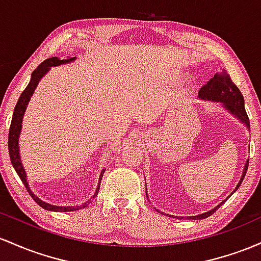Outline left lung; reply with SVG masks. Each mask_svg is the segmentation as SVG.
Returning a JSON list of instances; mask_svg holds the SVG:
<instances>
[{"instance_id": "1", "label": "left lung", "mask_w": 261, "mask_h": 261, "mask_svg": "<svg viewBox=\"0 0 261 261\" xmlns=\"http://www.w3.org/2000/svg\"><path fill=\"white\" fill-rule=\"evenodd\" d=\"M198 97L201 99H208V101H215V102H222L223 103V107L227 108L230 113L234 117L239 119V121L244 123L247 125L248 129H250V122H249L247 111L244 108V97H243L242 92L239 91V89L237 87V85L233 83L230 76L227 74L225 71L219 72V74H216L212 79L204 85L203 87H201L200 92H198ZM249 162H247L244 166V170H243V175L239 184L237 185L236 190L239 189L241 184L243 182V178H244L245 174H247ZM234 190V191H236ZM146 195V191H145ZM148 197V196H146ZM222 203H219L217 207H215L213 210L208 211V212H204L202 215L198 216H191V217H176V218H189V219H204L210 217L211 215L216 212L219 208V206H222ZM160 212V211H158Z\"/></svg>"}]
</instances>
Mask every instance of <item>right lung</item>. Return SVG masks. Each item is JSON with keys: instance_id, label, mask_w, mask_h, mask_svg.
Listing matches in <instances>:
<instances>
[{"instance_id": "add662e5", "label": "right lung", "mask_w": 261, "mask_h": 261, "mask_svg": "<svg viewBox=\"0 0 261 261\" xmlns=\"http://www.w3.org/2000/svg\"><path fill=\"white\" fill-rule=\"evenodd\" d=\"M75 59L76 58H70V59L60 60L58 57L49 58V59L44 60L43 63L40 64V65L38 66L33 72H32L31 81H29L28 86L25 87L24 91L22 92V95L19 96L18 102H17L16 107H14L12 122H11V127H10V134H8V151H10L11 163H12L14 170H16V172L18 174V176L20 180H22V182L24 184L25 189H27V191L29 192V195H31V197L33 198V200L36 201L37 203L42 207V208L53 211V212H71V211H77V210L85 208V207L90 203V201H86L85 203L80 204V206H54V204L46 203V202L40 200L39 197H37V196L32 192V190L29 189L28 182H27V174H25L24 169H23L22 162H20L18 138H19L20 129H22V119H23V116H24L25 108H27V105H28L29 99H31V97H32V95H33L34 90H36L38 84H39L40 79H42L43 76L45 75L49 70H50L51 66H59V65H63V64L71 63V61H74ZM105 170L106 169L102 170L101 175H99L98 186H97V189H96V192H95V195H93V197H95V196H97V194H98L99 185H101V180H102V176H103Z\"/></svg>"}]
</instances>
